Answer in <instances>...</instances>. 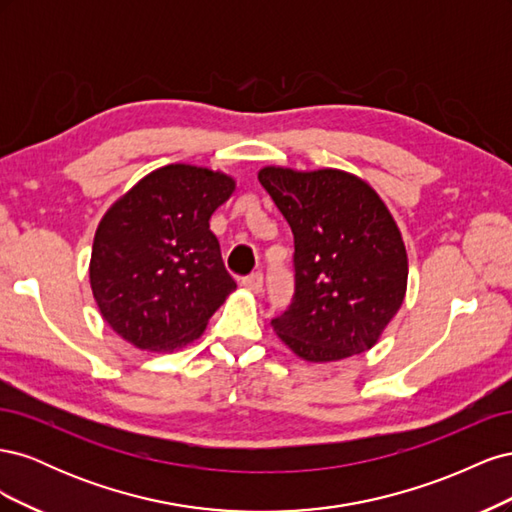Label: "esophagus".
Returning <instances> with one entry per match:
<instances>
[{
  "label": "esophagus",
  "instance_id": "34e87169",
  "mask_svg": "<svg viewBox=\"0 0 512 512\" xmlns=\"http://www.w3.org/2000/svg\"><path fill=\"white\" fill-rule=\"evenodd\" d=\"M262 282H265V277H262L260 271H256V273H252V275L243 277L241 284H243L247 290H252V292H262Z\"/></svg>",
  "mask_w": 512,
  "mask_h": 512
}]
</instances>
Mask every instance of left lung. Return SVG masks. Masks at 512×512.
I'll list each match as a JSON object with an SVG mask.
<instances>
[{
	"label": "left lung",
	"mask_w": 512,
	"mask_h": 512,
	"mask_svg": "<svg viewBox=\"0 0 512 512\" xmlns=\"http://www.w3.org/2000/svg\"><path fill=\"white\" fill-rule=\"evenodd\" d=\"M294 237V292L271 324L305 361L327 363L378 342L404 303L408 258L380 196L344 170L262 168Z\"/></svg>",
	"instance_id": "obj_1"
}]
</instances>
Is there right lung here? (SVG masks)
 Listing matches in <instances>:
<instances>
[{"mask_svg":"<svg viewBox=\"0 0 512 512\" xmlns=\"http://www.w3.org/2000/svg\"><path fill=\"white\" fill-rule=\"evenodd\" d=\"M232 190L222 173L170 164L108 209L89 280L104 320L126 342L153 352L188 344L237 288L209 228Z\"/></svg>","mask_w":512,"mask_h":512,"instance_id":"right-lung-1","label":"right lung"}]
</instances>
